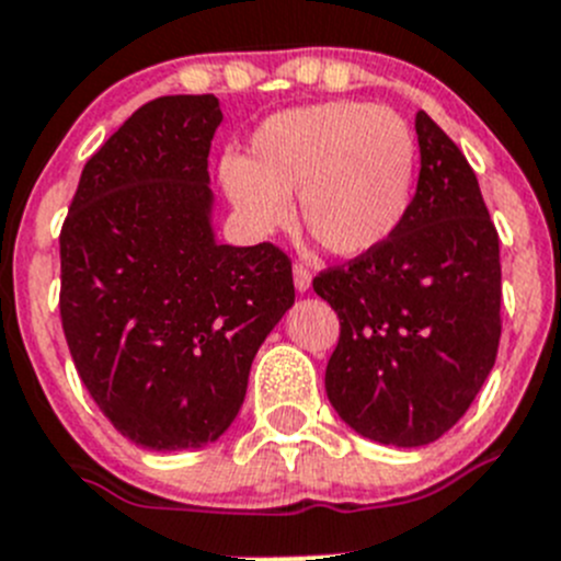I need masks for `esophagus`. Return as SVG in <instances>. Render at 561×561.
I'll use <instances>...</instances> for the list:
<instances>
[{
	"label": "esophagus",
	"instance_id": "1",
	"mask_svg": "<svg viewBox=\"0 0 561 561\" xmlns=\"http://www.w3.org/2000/svg\"><path fill=\"white\" fill-rule=\"evenodd\" d=\"M291 275H295V289L297 291H308L311 289V270L302 264L291 266Z\"/></svg>",
	"mask_w": 561,
	"mask_h": 561
}]
</instances>
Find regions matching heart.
Here are the masks:
<instances>
[{
  "instance_id": "1",
  "label": "heart",
  "mask_w": 561,
  "mask_h": 561,
  "mask_svg": "<svg viewBox=\"0 0 561 561\" xmlns=\"http://www.w3.org/2000/svg\"><path fill=\"white\" fill-rule=\"evenodd\" d=\"M419 140L391 106L324 101L266 117L250 157H228L220 181L244 226L275 233L300 192L306 231L341 259L380 250L402 228L415 192Z\"/></svg>"
}]
</instances>
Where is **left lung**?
<instances>
[{
  "mask_svg": "<svg viewBox=\"0 0 561 561\" xmlns=\"http://www.w3.org/2000/svg\"><path fill=\"white\" fill-rule=\"evenodd\" d=\"M415 135L421 173L402 228L313 277L341 322L330 404L357 435L399 449L432 444L466 415L501 339L499 233L477 173L426 112Z\"/></svg>",
  "mask_w": 561,
  "mask_h": 561,
  "instance_id": "1",
  "label": "left lung"
}]
</instances>
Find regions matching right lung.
Listing matches in <instances>:
<instances>
[{
	"label": "right lung",
	"instance_id": "right-lung-1",
	"mask_svg": "<svg viewBox=\"0 0 561 561\" xmlns=\"http://www.w3.org/2000/svg\"><path fill=\"white\" fill-rule=\"evenodd\" d=\"M215 95L142 104L79 179L60 233V317L101 413L151 451L201 449L233 424L253 357L295 306L275 244L211 228Z\"/></svg>",
	"mask_w": 561,
	"mask_h": 561
}]
</instances>
